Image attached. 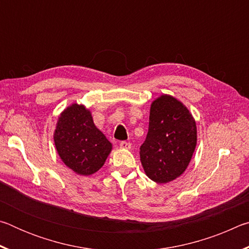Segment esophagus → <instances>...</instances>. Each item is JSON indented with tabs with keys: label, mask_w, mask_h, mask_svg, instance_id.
Listing matches in <instances>:
<instances>
[{
	"label": "esophagus",
	"mask_w": 249,
	"mask_h": 249,
	"mask_svg": "<svg viewBox=\"0 0 249 249\" xmlns=\"http://www.w3.org/2000/svg\"><path fill=\"white\" fill-rule=\"evenodd\" d=\"M130 146H132V145H130V142H128L123 141V142H120V147H121V148H123V149H129Z\"/></svg>",
	"instance_id": "34e87169"
}]
</instances>
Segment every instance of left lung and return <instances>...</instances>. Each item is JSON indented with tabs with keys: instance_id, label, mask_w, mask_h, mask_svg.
<instances>
[{
	"instance_id": "obj_1",
	"label": "left lung",
	"mask_w": 249,
	"mask_h": 249,
	"mask_svg": "<svg viewBox=\"0 0 249 249\" xmlns=\"http://www.w3.org/2000/svg\"><path fill=\"white\" fill-rule=\"evenodd\" d=\"M196 145L191 113L174 96L163 94L151 103L149 126L140 155L147 177L167 183L183 174Z\"/></svg>"
}]
</instances>
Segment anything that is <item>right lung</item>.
I'll return each instance as SVG.
<instances>
[{"label": "right lung", "mask_w": 249, "mask_h": 249, "mask_svg": "<svg viewBox=\"0 0 249 249\" xmlns=\"http://www.w3.org/2000/svg\"><path fill=\"white\" fill-rule=\"evenodd\" d=\"M53 141L65 165L82 176L98 171L112 149L111 142L95 127L89 109L79 104L61 113Z\"/></svg>", "instance_id": "obj_1"}]
</instances>
